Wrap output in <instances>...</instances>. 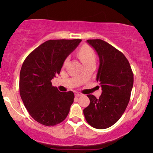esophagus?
<instances>
[{
    "label": "esophagus",
    "instance_id": "obj_1",
    "mask_svg": "<svg viewBox=\"0 0 153 153\" xmlns=\"http://www.w3.org/2000/svg\"><path fill=\"white\" fill-rule=\"evenodd\" d=\"M82 95V94L80 93H75V97H80V96Z\"/></svg>",
    "mask_w": 153,
    "mask_h": 153
}]
</instances>
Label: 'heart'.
Instances as JSON below:
<instances>
[{"instance_id": "b5f03b06", "label": "heart", "mask_w": 153, "mask_h": 153, "mask_svg": "<svg viewBox=\"0 0 153 153\" xmlns=\"http://www.w3.org/2000/svg\"><path fill=\"white\" fill-rule=\"evenodd\" d=\"M79 57L83 62V64L86 65L89 62L95 61V54L93 49L91 47L88 45H84L79 51ZM67 60H65L66 62Z\"/></svg>"}]
</instances>
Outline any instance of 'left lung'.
Wrapping results in <instances>:
<instances>
[{
  "label": "left lung",
  "mask_w": 153,
  "mask_h": 153,
  "mask_svg": "<svg viewBox=\"0 0 153 153\" xmlns=\"http://www.w3.org/2000/svg\"><path fill=\"white\" fill-rule=\"evenodd\" d=\"M99 56L97 82L102 87L99 99L87 95L90 104L83 109L87 123L103 129L114 125L124 114L130 100L134 74L124 54L102 39H88Z\"/></svg>",
  "instance_id": "8db88e82"
}]
</instances>
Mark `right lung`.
Listing matches in <instances>:
<instances>
[{"label":"right lung","mask_w":153,"mask_h":153,"mask_svg":"<svg viewBox=\"0 0 153 153\" xmlns=\"http://www.w3.org/2000/svg\"><path fill=\"white\" fill-rule=\"evenodd\" d=\"M81 39H51L31 52L20 71L19 92L31 117L45 126L62 122L74 102L72 91L60 92L51 79L59 74L66 58Z\"/></svg>","instance_id":"obj_1"}]
</instances>
